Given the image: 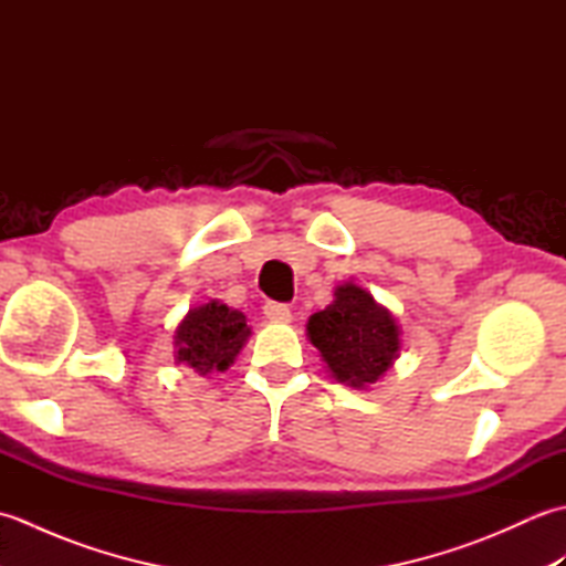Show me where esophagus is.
Returning <instances> with one entry per match:
<instances>
[{"instance_id":"34e87169","label":"esophagus","mask_w":566,"mask_h":566,"mask_svg":"<svg viewBox=\"0 0 566 566\" xmlns=\"http://www.w3.org/2000/svg\"><path fill=\"white\" fill-rule=\"evenodd\" d=\"M264 316L274 323H290L292 321V311L286 304H276V302H268L264 304Z\"/></svg>"}]
</instances>
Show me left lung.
Segmentation results:
<instances>
[{
    "label": "left lung",
    "mask_w": 566,
    "mask_h": 566,
    "mask_svg": "<svg viewBox=\"0 0 566 566\" xmlns=\"http://www.w3.org/2000/svg\"><path fill=\"white\" fill-rule=\"evenodd\" d=\"M306 338L331 377L353 389H369L401 355L399 321L353 280L335 286L333 302L308 318Z\"/></svg>",
    "instance_id": "left-lung-1"
}]
</instances>
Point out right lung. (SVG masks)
Instances as JSON below:
<instances>
[{"mask_svg": "<svg viewBox=\"0 0 566 566\" xmlns=\"http://www.w3.org/2000/svg\"><path fill=\"white\" fill-rule=\"evenodd\" d=\"M250 333L243 311L226 306L219 298L191 306L175 328V363L195 369L199 377L226 371L245 347Z\"/></svg>", "mask_w": 566, "mask_h": 566, "instance_id": "right-lung-1", "label": "right lung"}]
</instances>
